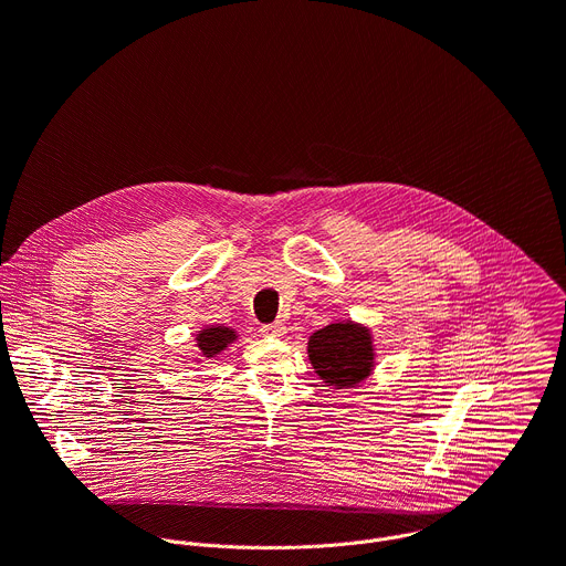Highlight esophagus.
<instances>
[{"instance_id": "esophagus-1", "label": "esophagus", "mask_w": 566, "mask_h": 566, "mask_svg": "<svg viewBox=\"0 0 566 566\" xmlns=\"http://www.w3.org/2000/svg\"><path fill=\"white\" fill-rule=\"evenodd\" d=\"M260 332L266 338H282L286 334V325L284 322H273V325H264Z\"/></svg>"}]
</instances>
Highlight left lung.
<instances>
[{"instance_id": "1", "label": "left lung", "mask_w": 566, "mask_h": 566, "mask_svg": "<svg viewBox=\"0 0 566 566\" xmlns=\"http://www.w3.org/2000/svg\"><path fill=\"white\" fill-rule=\"evenodd\" d=\"M315 374L334 389H352L360 385L376 365L371 332L354 319L332 322L317 329L306 345Z\"/></svg>"}]
</instances>
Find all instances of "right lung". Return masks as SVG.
I'll use <instances>...</instances> for the list:
<instances>
[{"label":"right lung","mask_w":566,"mask_h":566,"mask_svg":"<svg viewBox=\"0 0 566 566\" xmlns=\"http://www.w3.org/2000/svg\"><path fill=\"white\" fill-rule=\"evenodd\" d=\"M234 340H237V332L230 327H223V325H208L201 332H197V338H195L197 352L201 358L219 356ZM201 358H195V360H201Z\"/></svg>","instance_id":"1"}]
</instances>
